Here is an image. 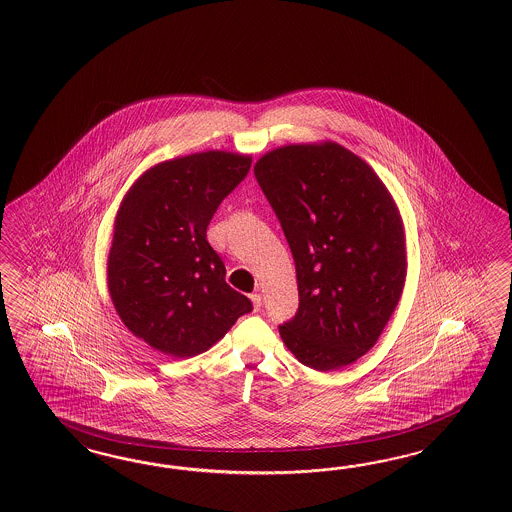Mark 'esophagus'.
<instances>
[{"label":"esophagus","mask_w":512,"mask_h":512,"mask_svg":"<svg viewBox=\"0 0 512 512\" xmlns=\"http://www.w3.org/2000/svg\"><path fill=\"white\" fill-rule=\"evenodd\" d=\"M249 298H251V302H253V310H261V306H263V296L259 295V293H253V295H249Z\"/></svg>","instance_id":"esophagus-1"}]
</instances>
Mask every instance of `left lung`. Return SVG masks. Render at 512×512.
I'll return each mask as SVG.
<instances>
[{"label": "left lung", "mask_w": 512, "mask_h": 512, "mask_svg": "<svg viewBox=\"0 0 512 512\" xmlns=\"http://www.w3.org/2000/svg\"><path fill=\"white\" fill-rule=\"evenodd\" d=\"M253 171L295 259L298 310L281 340L304 366L340 370L372 349L402 296L400 212L372 167L336 142L283 146Z\"/></svg>", "instance_id": "obj_1"}]
</instances>
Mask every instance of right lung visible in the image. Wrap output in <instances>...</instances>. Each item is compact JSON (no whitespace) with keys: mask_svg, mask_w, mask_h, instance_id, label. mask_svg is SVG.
<instances>
[{"mask_svg":"<svg viewBox=\"0 0 512 512\" xmlns=\"http://www.w3.org/2000/svg\"><path fill=\"white\" fill-rule=\"evenodd\" d=\"M249 167V155L217 150L163 161L118 210L107 264L112 304L137 338L169 357L201 355L253 310L227 285L206 240L217 206Z\"/></svg>","mask_w":512,"mask_h":512,"instance_id":"obj_1","label":"right lung"}]
</instances>
